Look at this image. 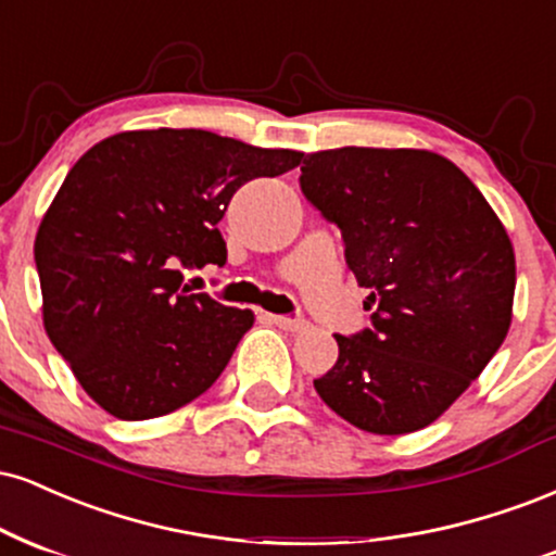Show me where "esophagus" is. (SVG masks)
<instances>
[{
  "label": "esophagus",
  "instance_id": "esophagus-1",
  "mask_svg": "<svg viewBox=\"0 0 556 556\" xmlns=\"http://www.w3.org/2000/svg\"><path fill=\"white\" fill-rule=\"evenodd\" d=\"M267 323L276 325L280 330H289V332H302L306 328V319L302 317H286V315H263Z\"/></svg>",
  "mask_w": 556,
  "mask_h": 556
}]
</instances>
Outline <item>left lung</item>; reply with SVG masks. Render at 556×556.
<instances>
[{"mask_svg":"<svg viewBox=\"0 0 556 556\" xmlns=\"http://www.w3.org/2000/svg\"><path fill=\"white\" fill-rule=\"evenodd\" d=\"M304 198L341 228L371 325L336 336L315 390L371 434H408L453 406L513 319L515 254L484 194L429 150L336 148L306 155Z\"/></svg>","mask_w":556,"mask_h":556,"instance_id":"1","label":"left lung"}]
</instances>
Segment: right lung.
Here are the masks:
<instances>
[{
    "label": "right lung",
    "mask_w": 556,
    "mask_h": 556,
    "mask_svg": "<svg viewBox=\"0 0 556 556\" xmlns=\"http://www.w3.org/2000/svg\"><path fill=\"white\" fill-rule=\"evenodd\" d=\"M302 159L161 127L106 137L70 168L33 254L46 332L98 406L155 419L218 380L254 315L189 293L181 270L224 267L233 192Z\"/></svg>",
    "instance_id": "right-lung-1"
}]
</instances>
